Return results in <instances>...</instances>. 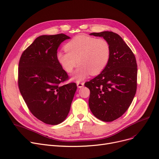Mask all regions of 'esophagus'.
Here are the masks:
<instances>
[{
  "label": "esophagus",
  "instance_id": "34e87169",
  "mask_svg": "<svg viewBox=\"0 0 159 159\" xmlns=\"http://www.w3.org/2000/svg\"><path fill=\"white\" fill-rule=\"evenodd\" d=\"M77 86L78 88H81L84 86V82H77Z\"/></svg>",
  "mask_w": 159,
  "mask_h": 159
}]
</instances>
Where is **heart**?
Masks as SVG:
<instances>
[{
	"label": "heart",
	"instance_id": "obj_1",
	"mask_svg": "<svg viewBox=\"0 0 159 159\" xmlns=\"http://www.w3.org/2000/svg\"><path fill=\"white\" fill-rule=\"evenodd\" d=\"M65 51L57 54V59L63 70L75 72L73 79L77 82L84 80L91 74L97 75L105 70L111 55V47L104 38L79 35L73 38L64 47Z\"/></svg>",
	"mask_w": 159,
	"mask_h": 159
}]
</instances>
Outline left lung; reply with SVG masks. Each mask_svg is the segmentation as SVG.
I'll return each mask as SVG.
<instances>
[{
  "label": "left lung",
  "instance_id": "8db88e82",
  "mask_svg": "<svg viewBox=\"0 0 159 159\" xmlns=\"http://www.w3.org/2000/svg\"><path fill=\"white\" fill-rule=\"evenodd\" d=\"M90 35L107 39L111 47V55L105 70L84 84L90 91L89 107L97 118L112 121L127 111L136 94V58L118 34L105 31Z\"/></svg>",
  "mask_w": 159,
  "mask_h": 159
}]
</instances>
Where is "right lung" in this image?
<instances>
[{
  "label": "right lung",
  "mask_w": 159,
  "mask_h": 159,
  "mask_svg": "<svg viewBox=\"0 0 159 159\" xmlns=\"http://www.w3.org/2000/svg\"><path fill=\"white\" fill-rule=\"evenodd\" d=\"M70 37L64 34L37 38L23 51L18 67V86L30 112L49 125L62 122L70 112L77 89L57 59L61 43Z\"/></svg>",
  "instance_id": "obj_1"
}]
</instances>
